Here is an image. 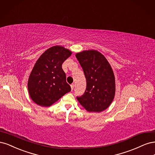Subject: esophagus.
<instances>
[{
	"mask_svg": "<svg viewBox=\"0 0 155 155\" xmlns=\"http://www.w3.org/2000/svg\"><path fill=\"white\" fill-rule=\"evenodd\" d=\"M74 85L73 84L71 85V90H73V88H74Z\"/></svg>",
	"mask_w": 155,
	"mask_h": 155,
	"instance_id": "1",
	"label": "esophagus"
}]
</instances>
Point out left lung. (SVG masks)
<instances>
[{"label": "left lung", "mask_w": 155, "mask_h": 155, "mask_svg": "<svg viewBox=\"0 0 155 155\" xmlns=\"http://www.w3.org/2000/svg\"><path fill=\"white\" fill-rule=\"evenodd\" d=\"M75 56L86 78L84 94L77 97L88 112L100 113L106 109L115 95V77L110 64L97 50H84Z\"/></svg>", "instance_id": "8db88e82"}]
</instances>
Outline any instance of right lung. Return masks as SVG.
<instances>
[{"instance_id": "obj_1", "label": "right lung", "mask_w": 155, "mask_h": 155, "mask_svg": "<svg viewBox=\"0 0 155 155\" xmlns=\"http://www.w3.org/2000/svg\"><path fill=\"white\" fill-rule=\"evenodd\" d=\"M72 51L61 46L45 51L35 64L28 81L29 97L38 106L49 107L71 91L62 63Z\"/></svg>"}]
</instances>
